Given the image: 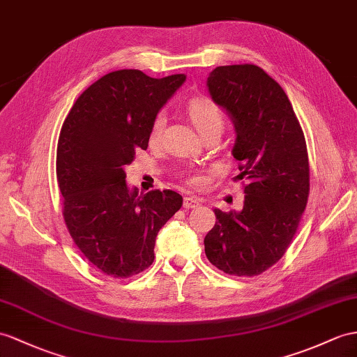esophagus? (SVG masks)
Returning <instances> with one entry per match:
<instances>
[{
    "mask_svg": "<svg viewBox=\"0 0 357 357\" xmlns=\"http://www.w3.org/2000/svg\"><path fill=\"white\" fill-rule=\"evenodd\" d=\"M199 206V199L197 197H185L183 207L185 208H195Z\"/></svg>",
    "mask_w": 357,
    "mask_h": 357,
    "instance_id": "1",
    "label": "esophagus"
}]
</instances>
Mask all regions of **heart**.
<instances>
[{
  "label": "heart",
  "instance_id": "1",
  "mask_svg": "<svg viewBox=\"0 0 357 357\" xmlns=\"http://www.w3.org/2000/svg\"><path fill=\"white\" fill-rule=\"evenodd\" d=\"M188 110H189L190 119H192V123L195 124L199 133H203L207 128H212V127H222L224 124L220 109L208 100H194L189 104ZM163 126H165V115L163 113H159V115L154 118L153 126H151V132H150L151 141H158L163 130Z\"/></svg>",
  "mask_w": 357,
  "mask_h": 357
}]
</instances>
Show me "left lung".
Here are the masks:
<instances>
[{"instance_id":"1","label":"left lung","mask_w":357,"mask_h":357,"mask_svg":"<svg viewBox=\"0 0 357 357\" xmlns=\"http://www.w3.org/2000/svg\"><path fill=\"white\" fill-rule=\"evenodd\" d=\"M212 101L234 128L231 154L245 180L241 211L215 208L206 234L211 264L230 275H257L279 262L309 197L306 141L282 86L256 65L218 66L207 77Z\"/></svg>"}]
</instances>
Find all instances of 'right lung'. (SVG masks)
Returning a JSON list of instances; mask_svg holds the SVG:
<instances>
[{
    "label": "right lung",
    "mask_w": 357,
    "mask_h": 357,
    "mask_svg": "<svg viewBox=\"0 0 357 357\" xmlns=\"http://www.w3.org/2000/svg\"><path fill=\"white\" fill-rule=\"evenodd\" d=\"M186 82L119 69L91 84L60 130L57 181L68 230L84 257L127 279L154 260L155 236L183 204L174 190L139 194L126 181L136 150H146L154 118Z\"/></svg>",
    "instance_id": "right-lung-1"
}]
</instances>
